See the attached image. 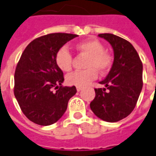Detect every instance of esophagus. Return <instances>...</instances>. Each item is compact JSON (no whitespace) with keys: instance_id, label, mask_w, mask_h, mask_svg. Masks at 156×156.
<instances>
[{"instance_id":"1","label":"esophagus","mask_w":156,"mask_h":156,"mask_svg":"<svg viewBox=\"0 0 156 156\" xmlns=\"http://www.w3.org/2000/svg\"><path fill=\"white\" fill-rule=\"evenodd\" d=\"M81 89H82V87H76V90H77L78 92H80Z\"/></svg>"}]
</instances>
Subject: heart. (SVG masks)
Masks as SVG:
<instances>
[{"instance_id": "heart-1", "label": "heart", "mask_w": 156, "mask_h": 156, "mask_svg": "<svg viewBox=\"0 0 156 156\" xmlns=\"http://www.w3.org/2000/svg\"><path fill=\"white\" fill-rule=\"evenodd\" d=\"M76 49L88 56V59L86 64V68L87 69L73 72L68 75L66 81L69 85L80 87H85L98 77L97 70L101 74H105L111 68L112 58L105 52L104 45L98 40H87L77 43ZM55 63L63 71L68 72L71 69L72 55L66 47H61L57 51Z\"/></svg>"}]
</instances>
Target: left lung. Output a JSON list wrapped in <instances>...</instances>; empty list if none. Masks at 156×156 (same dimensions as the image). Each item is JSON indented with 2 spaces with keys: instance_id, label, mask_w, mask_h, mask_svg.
<instances>
[{
  "instance_id": "1",
  "label": "left lung",
  "mask_w": 156,
  "mask_h": 156,
  "mask_svg": "<svg viewBox=\"0 0 156 156\" xmlns=\"http://www.w3.org/2000/svg\"><path fill=\"white\" fill-rule=\"evenodd\" d=\"M98 36L111 45L114 62L105 80L99 82L106 88L94 89L96 96L90 108L101 120L116 122L129 115L136 106L143 87V64L126 40L109 33Z\"/></svg>"
}]
</instances>
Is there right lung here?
I'll return each mask as SVG.
<instances>
[{
  "label": "right lung",
  "mask_w": 156,
  "mask_h": 156,
  "mask_svg": "<svg viewBox=\"0 0 156 156\" xmlns=\"http://www.w3.org/2000/svg\"><path fill=\"white\" fill-rule=\"evenodd\" d=\"M77 35L53 33L32 41L21 55L14 74V95L25 116L35 124L55 123L76 93L63 87L64 74L55 63L57 51ZM57 89L56 92L52 89Z\"/></svg>",
  "instance_id": "right-lung-1"
}]
</instances>
